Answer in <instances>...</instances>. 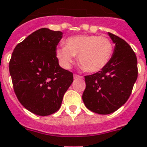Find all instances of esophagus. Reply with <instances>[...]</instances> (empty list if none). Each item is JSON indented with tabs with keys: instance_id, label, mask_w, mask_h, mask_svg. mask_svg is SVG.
Masks as SVG:
<instances>
[{
	"instance_id": "1",
	"label": "esophagus",
	"mask_w": 147,
	"mask_h": 147,
	"mask_svg": "<svg viewBox=\"0 0 147 147\" xmlns=\"http://www.w3.org/2000/svg\"><path fill=\"white\" fill-rule=\"evenodd\" d=\"M74 79H80V78H83V77L82 76H80V75L74 74Z\"/></svg>"
}]
</instances>
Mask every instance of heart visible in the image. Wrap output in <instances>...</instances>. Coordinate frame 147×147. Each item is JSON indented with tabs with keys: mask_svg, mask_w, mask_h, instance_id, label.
Instances as JSON below:
<instances>
[{
	"mask_svg": "<svg viewBox=\"0 0 147 147\" xmlns=\"http://www.w3.org/2000/svg\"><path fill=\"white\" fill-rule=\"evenodd\" d=\"M114 46L111 39L100 36H75L66 40V46L56 51L61 64L69 68L75 56L80 67L88 73L98 72L106 67L113 56Z\"/></svg>",
	"mask_w": 147,
	"mask_h": 147,
	"instance_id": "b5f03b06",
	"label": "heart"
}]
</instances>
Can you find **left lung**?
<instances>
[{"label": "left lung", "instance_id": "left-lung-1", "mask_svg": "<svg viewBox=\"0 0 147 147\" xmlns=\"http://www.w3.org/2000/svg\"><path fill=\"white\" fill-rule=\"evenodd\" d=\"M115 46L106 67L84 77L86 88L82 95L85 106L93 112L111 114L129 98L137 79V59L131 46L119 36L109 32Z\"/></svg>", "mask_w": 147, "mask_h": 147}]
</instances>
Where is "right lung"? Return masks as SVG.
<instances>
[{
    "label": "right lung",
    "mask_w": 147,
    "mask_h": 147,
    "mask_svg": "<svg viewBox=\"0 0 147 147\" xmlns=\"http://www.w3.org/2000/svg\"><path fill=\"white\" fill-rule=\"evenodd\" d=\"M63 33L42 28L15 46L9 62L13 88L20 103L46 116L61 106L73 73L59 67L56 50Z\"/></svg>",
    "instance_id": "obj_1"
}]
</instances>
